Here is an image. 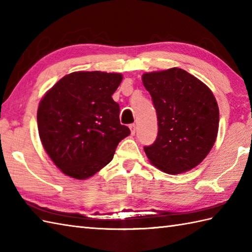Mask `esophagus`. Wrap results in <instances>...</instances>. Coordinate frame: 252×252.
I'll return each mask as SVG.
<instances>
[{"instance_id": "esophagus-1", "label": "esophagus", "mask_w": 252, "mask_h": 252, "mask_svg": "<svg viewBox=\"0 0 252 252\" xmlns=\"http://www.w3.org/2000/svg\"><path fill=\"white\" fill-rule=\"evenodd\" d=\"M129 126H130V130H131L132 135H134L135 134V131H136V126L134 125V123H131Z\"/></svg>"}]
</instances>
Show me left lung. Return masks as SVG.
Instances as JSON below:
<instances>
[{"mask_svg":"<svg viewBox=\"0 0 252 252\" xmlns=\"http://www.w3.org/2000/svg\"><path fill=\"white\" fill-rule=\"evenodd\" d=\"M143 84L157 112L158 135L144 147L151 162L179 174L207 157L219 130V107L206 84L181 68L144 73Z\"/></svg>","mask_w":252,"mask_h":252,"instance_id":"8db88e82","label":"left lung"}]
</instances>
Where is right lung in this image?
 <instances>
[{"mask_svg":"<svg viewBox=\"0 0 252 252\" xmlns=\"http://www.w3.org/2000/svg\"><path fill=\"white\" fill-rule=\"evenodd\" d=\"M121 81L120 73L72 72L41 99L36 115L41 142L66 175L78 180L94 175L131 133L120 123L119 104L111 97Z\"/></svg>","mask_w":252,"mask_h":252,"instance_id":"add662e5","label":"right lung"}]
</instances>
